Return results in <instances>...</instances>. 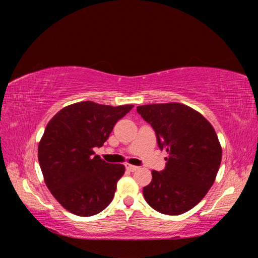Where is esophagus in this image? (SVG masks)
Segmentation results:
<instances>
[{
	"label": "esophagus",
	"instance_id": "obj_1",
	"mask_svg": "<svg viewBox=\"0 0 258 258\" xmlns=\"http://www.w3.org/2000/svg\"><path fill=\"white\" fill-rule=\"evenodd\" d=\"M125 167H126V169H127V171H128V172H135V171H137V169L139 168V167H138V166H134V165H130V164H126V166H125Z\"/></svg>",
	"mask_w": 258,
	"mask_h": 258
}]
</instances>
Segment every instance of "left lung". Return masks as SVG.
I'll use <instances>...</instances> for the list:
<instances>
[{
	"label": "left lung",
	"mask_w": 258,
	"mask_h": 258,
	"mask_svg": "<svg viewBox=\"0 0 258 258\" xmlns=\"http://www.w3.org/2000/svg\"><path fill=\"white\" fill-rule=\"evenodd\" d=\"M137 111L154 128L160 150L168 152L163 171H152L143 187L146 202L161 214L180 215L200 203L211 189L222 159L215 130L185 104L156 103Z\"/></svg>",
	"instance_id": "8db88e82"
}]
</instances>
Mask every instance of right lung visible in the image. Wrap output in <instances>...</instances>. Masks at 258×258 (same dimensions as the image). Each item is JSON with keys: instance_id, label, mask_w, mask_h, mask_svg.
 <instances>
[{"instance_id": "obj_1", "label": "right lung", "mask_w": 258, "mask_h": 258, "mask_svg": "<svg viewBox=\"0 0 258 258\" xmlns=\"http://www.w3.org/2000/svg\"><path fill=\"white\" fill-rule=\"evenodd\" d=\"M133 107L82 101L61 109L46 125L38 163L46 186L67 211L92 216L111 203L125 167L106 163L93 149L103 146L115 124Z\"/></svg>"}]
</instances>
